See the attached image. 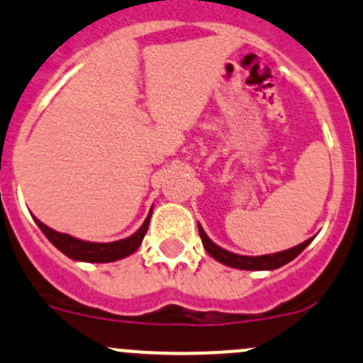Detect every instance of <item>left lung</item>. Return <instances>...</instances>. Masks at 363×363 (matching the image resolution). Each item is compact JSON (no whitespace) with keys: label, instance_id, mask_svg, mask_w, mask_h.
<instances>
[{"label":"left lung","instance_id":"8db88e82","mask_svg":"<svg viewBox=\"0 0 363 363\" xmlns=\"http://www.w3.org/2000/svg\"><path fill=\"white\" fill-rule=\"evenodd\" d=\"M198 231H200V238L201 243H203L205 250L212 255L216 261L223 262V264L231 266V268H238V269H250V272H259V269H277L280 266L287 264L291 262L294 257L301 254L308 245H310L311 238L306 240V242L299 243V245L292 247V249L284 250V252H277V254H268V255H257V257H250V255H238L233 254V252H228L220 247H217L216 243L205 235L203 228L198 224Z\"/></svg>","mask_w":363,"mask_h":363}]
</instances>
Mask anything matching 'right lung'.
I'll list each match as a JSON object with an SVG mask.
<instances>
[{"label": "right lung", "mask_w": 363, "mask_h": 363, "mask_svg": "<svg viewBox=\"0 0 363 363\" xmlns=\"http://www.w3.org/2000/svg\"><path fill=\"white\" fill-rule=\"evenodd\" d=\"M151 212L146 217L143 226L139 228L132 236L128 238L120 240V242H111V243H94V242H83V240L72 238L71 235L66 233L53 231L52 228L45 226L41 220H36V224L40 226V230L45 233L48 240L57 247L62 254H66L67 257L74 259V261H85V262H111L118 261V259H123L127 255H130L139 249V245L143 243L144 235H146L147 226H150Z\"/></svg>", "instance_id": "obj_1"}]
</instances>
